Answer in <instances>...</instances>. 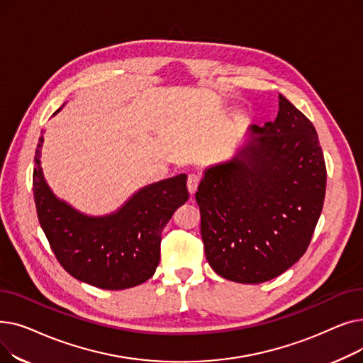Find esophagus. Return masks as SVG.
I'll return each mask as SVG.
<instances>
[{
    "mask_svg": "<svg viewBox=\"0 0 363 363\" xmlns=\"http://www.w3.org/2000/svg\"><path fill=\"white\" fill-rule=\"evenodd\" d=\"M200 181H201V177L199 175V174H191L188 177V181H186V188H188V191H189V194H196V191H197V188H199V184H200Z\"/></svg>",
    "mask_w": 363,
    "mask_h": 363,
    "instance_id": "1",
    "label": "esophagus"
}]
</instances>
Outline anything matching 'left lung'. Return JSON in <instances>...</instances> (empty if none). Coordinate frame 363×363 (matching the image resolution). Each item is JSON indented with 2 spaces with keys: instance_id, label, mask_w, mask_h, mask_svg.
Segmentation results:
<instances>
[{
  "instance_id": "1",
  "label": "left lung",
  "mask_w": 363,
  "mask_h": 363,
  "mask_svg": "<svg viewBox=\"0 0 363 363\" xmlns=\"http://www.w3.org/2000/svg\"><path fill=\"white\" fill-rule=\"evenodd\" d=\"M325 188L316 129L279 94L277 119L252 125L231 160L204 170L196 200L208 264L241 284L281 275L306 253Z\"/></svg>"
}]
</instances>
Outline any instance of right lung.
Returning a JSON list of instances; mask_svg holds the SVG:
<instances>
[{
  "mask_svg": "<svg viewBox=\"0 0 363 363\" xmlns=\"http://www.w3.org/2000/svg\"><path fill=\"white\" fill-rule=\"evenodd\" d=\"M43 143L41 135L33 199L43 231L65 271L104 290H125L150 279L160 262L163 228L188 200L186 175L141 188L111 215L86 216L52 194L41 167Z\"/></svg>",
  "mask_w": 363,
  "mask_h": 363,
  "instance_id": "obj_1",
  "label": "right lung"
}]
</instances>
